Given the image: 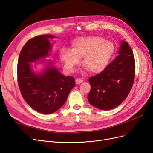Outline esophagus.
Listing matches in <instances>:
<instances>
[{
	"instance_id": "1",
	"label": "esophagus",
	"mask_w": 153,
	"mask_h": 153,
	"mask_svg": "<svg viewBox=\"0 0 153 153\" xmlns=\"http://www.w3.org/2000/svg\"><path fill=\"white\" fill-rule=\"evenodd\" d=\"M83 82H84V80H83L82 78H76V80H75V82L76 84H80Z\"/></svg>"
}]
</instances>
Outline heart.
I'll list each match as a JSON object with an SVG mask.
<instances>
[{"mask_svg": "<svg viewBox=\"0 0 153 153\" xmlns=\"http://www.w3.org/2000/svg\"><path fill=\"white\" fill-rule=\"evenodd\" d=\"M114 43L98 36L79 37L71 43V50L62 48L60 57L64 66L72 71L84 57L83 64L92 73H100L108 67L115 53Z\"/></svg>", "mask_w": 153, "mask_h": 153, "instance_id": "obj_1", "label": "heart"}]
</instances>
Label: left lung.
I'll list each match as a JSON object with an SVG mask.
<instances>
[{"label": "left lung", "instance_id": "1", "mask_svg": "<svg viewBox=\"0 0 153 153\" xmlns=\"http://www.w3.org/2000/svg\"><path fill=\"white\" fill-rule=\"evenodd\" d=\"M119 55L103 72L89 78L88 101L94 107L108 110L121 104L131 90L135 76L132 49L123 41Z\"/></svg>", "mask_w": 153, "mask_h": 153}]
</instances>
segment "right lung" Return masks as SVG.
I'll list each match as a JSON object with an SVG mask.
<instances>
[{"label": "right lung", "instance_id": "add662e5", "mask_svg": "<svg viewBox=\"0 0 153 153\" xmlns=\"http://www.w3.org/2000/svg\"><path fill=\"white\" fill-rule=\"evenodd\" d=\"M52 35H41L29 39L23 47L18 61V83L22 97L32 108L49 114L62 107L71 90L75 85L73 76H66L53 66L41 75L31 69L30 63L47 56L52 48L48 38ZM50 64H52L50 61Z\"/></svg>", "mask_w": 153, "mask_h": 153}]
</instances>
